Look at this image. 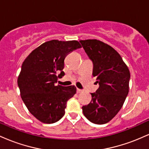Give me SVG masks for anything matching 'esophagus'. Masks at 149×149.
<instances>
[{
	"mask_svg": "<svg viewBox=\"0 0 149 149\" xmlns=\"http://www.w3.org/2000/svg\"><path fill=\"white\" fill-rule=\"evenodd\" d=\"M76 91H77V93H80V92H83V90H80V89H78V88H77Z\"/></svg>",
	"mask_w": 149,
	"mask_h": 149,
	"instance_id": "34e87169",
	"label": "esophagus"
}]
</instances>
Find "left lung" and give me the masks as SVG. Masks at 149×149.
I'll list each match as a JSON object with an SVG mask.
<instances>
[{"mask_svg": "<svg viewBox=\"0 0 149 149\" xmlns=\"http://www.w3.org/2000/svg\"><path fill=\"white\" fill-rule=\"evenodd\" d=\"M80 42L92 61V76L100 85L91 93L90 103L82 107L83 113L90 122L105 124L123 105L129 92L130 73L120 55L110 45L96 39Z\"/></svg>", "mask_w": 149, "mask_h": 149, "instance_id": "8db88e82", "label": "left lung"}]
</instances>
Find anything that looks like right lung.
<instances>
[{"instance_id":"obj_1","label":"right lung","mask_w":149,"mask_h":149,"mask_svg":"<svg viewBox=\"0 0 149 149\" xmlns=\"http://www.w3.org/2000/svg\"><path fill=\"white\" fill-rule=\"evenodd\" d=\"M80 47L77 40H52L32 51L24 61L17 80L20 95L29 112L40 122L51 124L59 120L67 101L76 93L75 86L55 83L64 76L65 57Z\"/></svg>"}]
</instances>
